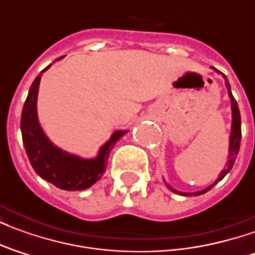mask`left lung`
I'll return each instance as SVG.
<instances>
[{
  "label": "left lung",
  "instance_id": "obj_1",
  "mask_svg": "<svg viewBox=\"0 0 255 255\" xmlns=\"http://www.w3.org/2000/svg\"><path fill=\"white\" fill-rule=\"evenodd\" d=\"M214 69V68H213ZM216 72L221 73L220 71H217V69H214ZM221 76L224 78L225 80V87H227V90H228V97H230L231 100V111H232V126H231V135H230V154H228V162L225 164L224 169L220 172L219 177L216 179V182L212 184V186H209V187L203 188V190H201V191H197V192H180V191H176L175 188L171 187L168 183L164 180V183H165V186L169 190H171L172 192H176V194H180V195H201V194H205L206 191H209L210 188L213 187L214 184H217V183L220 182V180H223L224 179V176L228 173V172L232 169V166H234V162H235L236 160V155H238V153H239V147H241V138H242V129H241V113H239V108H238V104H236L235 98H234V95H232V93H231V86L230 83H228V80H227V76H225L224 73H221Z\"/></svg>",
  "mask_w": 255,
  "mask_h": 255
}]
</instances>
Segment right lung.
<instances>
[{
	"label": "right lung",
	"instance_id": "1",
	"mask_svg": "<svg viewBox=\"0 0 255 255\" xmlns=\"http://www.w3.org/2000/svg\"><path fill=\"white\" fill-rule=\"evenodd\" d=\"M50 67L52 64L45 68L32 82L23 106L20 122L23 144L34 171L42 179L65 191H82L91 187L102 177L112 149L127 131H115L111 139L104 146H101L98 154L94 158H83L71 154L53 144L46 133L43 132L36 112L41 76Z\"/></svg>",
	"mask_w": 255,
	"mask_h": 255
}]
</instances>
